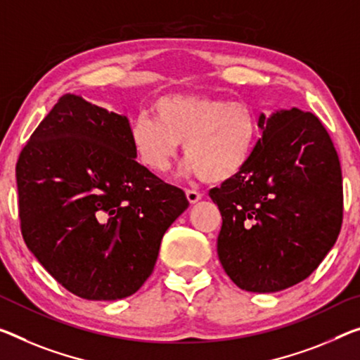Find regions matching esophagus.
Wrapping results in <instances>:
<instances>
[{"instance_id":"esophagus-1","label":"esophagus","mask_w":360,"mask_h":360,"mask_svg":"<svg viewBox=\"0 0 360 360\" xmlns=\"http://www.w3.org/2000/svg\"><path fill=\"white\" fill-rule=\"evenodd\" d=\"M185 193H186V199H188V201H190V204H195V202L199 201V199L202 198L201 193L196 191V190H186Z\"/></svg>"}]
</instances>
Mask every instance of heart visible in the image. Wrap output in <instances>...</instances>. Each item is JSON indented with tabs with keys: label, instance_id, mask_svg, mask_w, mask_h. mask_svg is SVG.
Returning a JSON list of instances; mask_svg holds the SVG:
<instances>
[{
	"label": "heart",
	"instance_id": "obj_1",
	"mask_svg": "<svg viewBox=\"0 0 360 360\" xmlns=\"http://www.w3.org/2000/svg\"><path fill=\"white\" fill-rule=\"evenodd\" d=\"M153 117L141 114L130 125L138 161L165 172L184 143L186 170L207 184H224L250 164L259 140V117L246 101L176 93L153 104Z\"/></svg>",
	"mask_w": 360,
	"mask_h": 360
}]
</instances>
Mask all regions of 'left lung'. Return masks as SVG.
Wrapping results in <instances>:
<instances>
[{"instance_id":"obj_1","label":"left lung","mask_w":360,"mask_h":360,"mask_svg":"<svg viewBox=\"0 0 360 360\" xmlns=\"http://www.w3.org/2000/svg\"><path fill=\"white\" fill-rule=\"evenodd\" d=\"M250 164L209 191L222 214L217 254L241 290L275 292L306 280L342 222L340 159L322 122L297 108L259 115Z\"/></svg>"}]
</instances>
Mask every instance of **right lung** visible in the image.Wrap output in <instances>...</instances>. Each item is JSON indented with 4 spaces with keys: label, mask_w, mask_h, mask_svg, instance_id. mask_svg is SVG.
Instances as JSON below:
<instances>
[{
    "label": "right lung",
    "mask_w": 360,
    "mask_h": 360,
    "mask_svg": "<svg viewBox=\"0 0 360 360\" xmlns=\"http://www.w3.org/2000/svg\"><path fill=\"white\" fill-rule=\"evenodd\" d=\"M135 158L125 115L69 93L15 165L27 248L84 300L115 301L140 290L164 233L190 204Z\"/></svg>",
    "instance_id": "obj_1"
}]
</instances>
